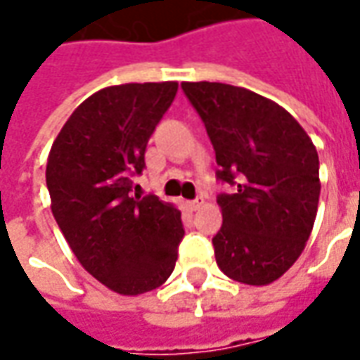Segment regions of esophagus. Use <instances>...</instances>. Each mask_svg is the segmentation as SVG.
Masks as SVG:
<instances>
[{"instance_id":"obj_1","label":"esophagus","mask_w":360,"mask_h":360,"mask_svg":"<svg viewBox=\"0 0 360 360\" xmlns=\"http://www.w3.org/2000/svg\"><path fill=\"white\" fill-rule=\"evenodd\" d=\"M186 205H188V210H192V212H195L200 205H202V202L200 200H192V202H186Z\"/></svg>"}]
</instances>
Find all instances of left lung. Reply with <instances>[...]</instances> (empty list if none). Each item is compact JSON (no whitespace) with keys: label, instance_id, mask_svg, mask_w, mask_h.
<instances>
[{"label":"left lung","instance_id":"left-lung-1","mask_svg":"<svg viewBox=\"0 0 360 360\" xmlns=\"http://www.w3.org/2000/svg\"><path fill=\"white\" fill-rule=\"evenodd\" d=\"M215 150L223 225L213 237L229 278L264 286L296 262L316 221L319 158L300 123L278 103L219 82H184Z\"/></svg>","mask_w":360,"mask_h":360}]
</instances>
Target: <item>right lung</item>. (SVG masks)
Segmentation results:
<instances>
[{"instance_id":"right-lung-1","label":"right lung","mask_w":360,"mask_h":360,"mask_svg":"<svg viewBox=\"0 0 360 360\" xmlns=\"http://www.w3.org/2000/svg\"><path fill=\"white\" fill-rule=\"evenodd\" d=\"M176 91V82L96 91L64 123L49 155L46 188L64 239L94 278L125 296L165 284L184 237L174 205L133 195L148 139Z\"/></svg>"}]
</instances>
